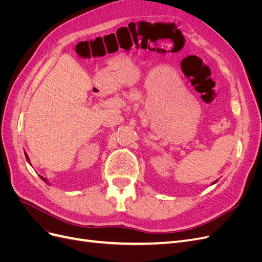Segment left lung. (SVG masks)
Segmentation results:
<instances>
[{"instance_id": "8db88e82", "label": "left lung", "mask_w": 262, "mask_h": 262, "mask_svg": "<svg viewBox=\"0 0 262 262\" xmlns=\"http://www.w3.org/2000/svg\"><path fill=\"white\" fill-rule=\"evenodd\" d=\"M215 182H217V180H215V181H214V182H212V185H214V184H215Z\"/></svg>"}]
</instances>
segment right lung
Returning a JSON list of instances; mask_svg holds the SVG:
<instances>
[{"mask_svg":"<svg viewBox=\"0 0 262 262\" xmlns=\"http://www.w3.org/2000/svg\"><path fill=\"white\" fill-rule=\"evenodd\" d=\"M25 156H26V160H27V161H28V163L30 164V161H29V157L27 156V154H26V153H25ZM39 177H40V178H41V179H42V180H43L45 182H47V184H48V185H50V184H49V182H48V179H47V178H43V177H42V176H40V175H39Z\"/></svg>","mask_w":262,"mask_h":262,"instance_id":"right-lung-1","label":"right lung"}]
</instances>
